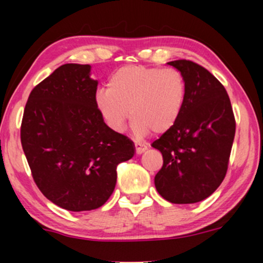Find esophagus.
<instances>
[{"mask_svg":"<svg viewBox=\"0 0 263 263\" xmlns=\"http://www.w3.org/2000/svg\"><path fill=\"white\" fill-rule=\"evenodd\" d=\"M147 149L146 146L140 145V143H135V152L136 154H142Z\"/></svg>","mask_w":263,"mask_h":263,"instance_id":"34e87169","label":"esophagus"}]
</instances>
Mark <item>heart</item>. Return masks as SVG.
Here are the masks:
<instances>
[{
	"instance_id": "b5f03b06",
	"label": "heart",
	"mask_w": 263,
	"mask_h": 263,
	"mask_svg": "<svg viewBox=\"0 0 263 263\" xmlns=\"http://www.w3.org/2000/svg\"><path fill=\"white\" fill-rule=\"evenodd\" d=\"M186 81L174 68L123 66L96 93L97 110L114 132H122L129 112L138 136L164 134L175 127L184 109Z\"/></svg>"
}]
</instances>
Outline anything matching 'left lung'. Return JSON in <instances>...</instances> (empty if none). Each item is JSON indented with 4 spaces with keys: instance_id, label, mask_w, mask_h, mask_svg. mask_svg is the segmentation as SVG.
<instances>
[{
    "instance_id": "1",
    "label": "left lung",
    "mask_w": 263,
    "mask_h": 263,
    "mask_svg": "<svg viewBox=\"0 0 263 263\" xmlns=\"http://www.w3.org/2000/svg\"><path fill=\"white\" fill-rule=\"evenodd\" d=\"M167 64L184 77L186 100L175 127L152 143L164 160L154 184L168 202L195 203L224 181L236 121L225 87L206 68L186 60Z\"/></svg>"
}]
</instances>
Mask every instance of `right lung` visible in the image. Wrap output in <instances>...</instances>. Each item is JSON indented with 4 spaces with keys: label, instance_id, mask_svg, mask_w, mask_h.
I'll return each instance as SVG.
<instances>
[{
    "label": "right lung",
    "instance_id": "right-lung-1",
    "mask_svg": "<svg viewBox=\"0 0 263 263\" xmlns=\"http://www.w3.org/2000/svg\"><path fill=\"white\" fill-rule=\"evenodd\" d=\"M89 73V64L57 68L32 89L20 130L35 184L46 199L71 212L102 207L116 185L117 165L135 149L100 117L98 81Z\"/></svg>",
    "mask_w": 263,
    "mask_h": 263
}]
</instances>
